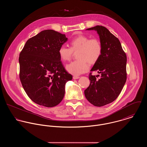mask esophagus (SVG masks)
Listing matches in <instances>:
<instances>
[{
	"instance_id": "1",
	"label": "esophagus",
	"mask_w": 147,
	"mask_h": 147,
	"mask_svg": "<svg viewBox=\"0 0 147 147\" xmlns=\"http://www.w3.org/2000/svg\"><path fill=\"white\" fill-rule=\"evenodd\" d=\"M79 76H73V79H74V80L78 79H79Z\"/></svg>"
}]
</instances>
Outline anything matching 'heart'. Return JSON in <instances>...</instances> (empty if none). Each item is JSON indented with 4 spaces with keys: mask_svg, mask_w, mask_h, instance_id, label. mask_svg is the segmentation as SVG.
I'll list each match as a JSON object with an SVG mask.
<instances>
[{
    "mask_svg": "<svg viewBox=\"0 0 147 147\" xmlns=\"http://www.w3.org/2000/svg\"><path fill=\"white\" fill-rule=\"evenodd\" d=\"M70 48L62 46L58 50L59 57L63 62L68 61L73 52L77 51L76 61L66 65V69L70 74L80 75L89 69L88 63L94 64L100 58L102 53V46L100 40L96 38H90L85 35H80L69 42Z\"/></svg>",
    "mask_w": 147,
    "mask_h": 147,
    "instance_id": "1",
    "label": "heart"
}]
</instances>
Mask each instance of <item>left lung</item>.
Segmentation results:
<instances>
[{"label":"left lung","instance_id":"left-lung-1","mask_svg":"<svg viewBox=\"0 0 147 147\" xmlns=\"http://www.w3.org/2000/svg\"><path fill=\"white\" fill-rule=\"evenodd\" d=\"M86 30L97 31L102 53L90 70L97 71L101 78L97 79V76L90 72V84L84 90V94L90 104L101 107L113 102L121 93L127 79V57L119 40L106 28L97 25Z\"/></svg>","mask_w":147,"mask_h":147}]
</instances>
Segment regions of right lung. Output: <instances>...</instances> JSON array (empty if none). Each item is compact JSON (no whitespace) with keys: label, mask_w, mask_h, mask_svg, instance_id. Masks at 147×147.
Segmentation results:
<instances>
[{"label":"right lung","mask_w":147,"mask_h":147,"mask_svg":"<svg viewBox=\"0 0 147 147\" xmlns=\"http://www.w3.org/2000/svg\"><path fill=\"white\" fill-rule=\"evenodd\" d=\"M67 41L65 34L45 30L29 38L20 53L21 84L28 97L38 105L47 107L58 105L64 96L65 84L72 79L58 54Z\"/></svg>","instance_id":"add662e5"}]
</instances>
